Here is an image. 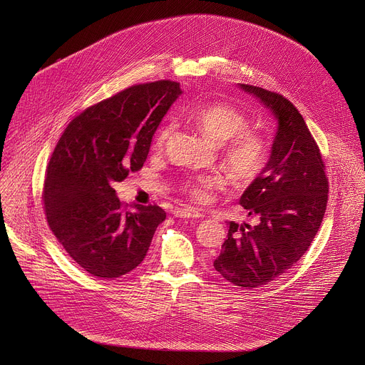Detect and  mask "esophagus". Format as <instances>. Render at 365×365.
I'll list each match as a JSON object with an SVG mask.
<instances>
[{
  "mask_svg": "<svg viewBox=\"0 0 365 365\" xmlns=\"http://www.w3.org/2000/svg\"><path fill=\"white\" fill-rule=\"evenodd\" d=\"M173 215L176 218H187V220L203 218V214L197 212L196 210H192V207H178V210L173 211Z\"/></svg>",
  "mask_w": 365,
  "mask_h": 365,
  "instance_id": "34e87169",
  "label": "esophagus"
}]
</instances>
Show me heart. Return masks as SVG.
<instances>
[{
  "label": "heart",
  "instance_id": "1",
  "mask_svg": "<svg viewBox=\"0 0 365 365\" xmlns=\"http://www.w3.org/2000/svg\"><path fill=\"white\" fill-rule=\"evenodd\" d=\"M190 120L215 144L224 145V158L240 180L254 179L266 166L269 158V143L257 131L248 130L247 115L227 103H211L195 110ZM173 133V124L165 125L158 137L155 147L162 148ZM225 186L221 175H197L183 183V189L196 202H207L215 190Z\"/></svg>",
  "mask_w": 365,
  "mask_h": 365
}]
</instances>
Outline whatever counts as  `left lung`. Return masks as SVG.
I'll return each instance as SVG.
<instances>
[{
  "label": "left lung",
  "mask_w": 365,
  "mask_h": 365,
  "mask_svg": "<svg viewBox=\"0 0 365 365\" xmlns=\"http://www.w3.org/2000/svg\"><path fill=\"white\" fill-rule=\"evenodd\" d=\"M267 108L276 123L270 159L240 197L258 224L228 222V238L214 262L234 286L259 287L294 266L314 241L328 202L319 148L303 117L284 96L238 83Z\"/></svg>",
  "instance_id": "8db88e82"
}]
</instances>
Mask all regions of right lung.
Instances as JSON below:
<instances>
[{"label":"right lung","instance_id":"obj_1","mask_svg":"<svg viewBox=\"0 0 365 365\" xmlns=\"http://www.w3.org/2000/svg\"><path fill=\"white\" fill-rule=\"evenodd\" d=\"M179 83L131 86L85 110L66 127L51 154L44 182L50 230L89 274L115 279L144 259L166 212L158 205L124 207L113 187L138 172Z\"/></svg>","mask_w":365,"mask_h":365}]
</instances>
